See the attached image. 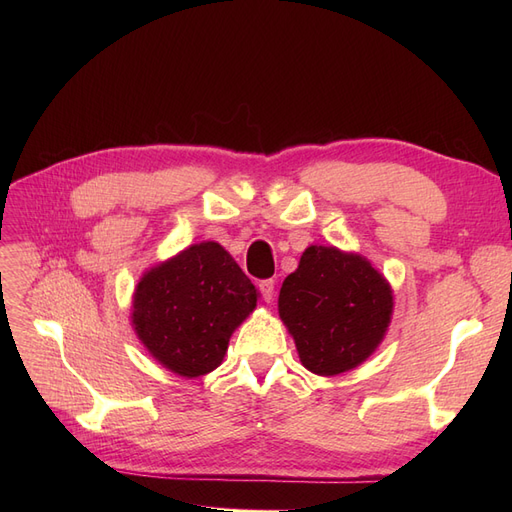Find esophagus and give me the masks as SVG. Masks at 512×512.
<instances>
[{"label": "esophagus", "mask_w": 512, "mask_h": 512, "mask_svg": "<svg viewBox=\"0 0 512 512\" xmlns=\"http://www.w3.org/2000/svg\"><path fill=\"white\" fill-rule=\"evenodd\" d=\"M258 290H260V294H262V299H265L267 303H271L273 297H275V282H273V280H262V282L258 284Z\"/></svg>", "instance_id": "obj_1"}]
</instances>
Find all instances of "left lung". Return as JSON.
<instances>
[{
	"instance_id": "obj_1",
	"label": "left lung",
	"mask_w": 512,
	"mask_h": 512,
	"mask_svg": "<svg viewBox=\"0 0 512 512\" xmlns=\"http://www.w3.org/2000/svg\"><path fill=\"white\" fill-rule=\"evenodd\" d=\"M389 280L356 254L333 245H309L277 299V312L305 369L339 376L365 363L393 318Z\"/></svg>"
}]
</instances>
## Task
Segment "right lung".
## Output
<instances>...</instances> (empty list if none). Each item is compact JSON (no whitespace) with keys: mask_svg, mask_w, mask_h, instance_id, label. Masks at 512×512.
Wrapping results in <instances>:
<instances>
[{"mask_svg":"<svg viewBox=\"0 0 512 512\" xmlns=\"http://www.w3.org/2000/svg\"><path fill=\"white\" fill-rule=\"evenodd\" d=\"M260 292L218 241H200L149 267L132 297V329L162 367L200 378L220 367Z\"/></svg>","mask_w":512,"mask_h":512,"instance_id":"obj_1","label":"right lung"}]
</instances>
